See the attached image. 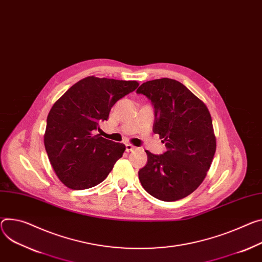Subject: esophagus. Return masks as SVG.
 Listing matches in <instances>:
<instances>
[{
    "label": "esophagus",
    "mask_w": 262,
    "mask_h": 262,
    "mask_svg": "<svg viewBox=\"0 0 262 262\" xmlns=\"http://www.w3.org/2000/svg\"><path fill=\"white\" fill-rule=\"evenodd\" d=\"M135 149H137V147H136L135 145H133V144H126V151H127V152L133 151V150H135Z\"/></svg>",
    "instance_id": "obj_1"
}]
</instances>
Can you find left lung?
Wrapping results in <instances>:
<instances>
[{"instance_id": "8db88e82", "label": "left lung", "mask_w": 262, "mask_h": 262, "mask_svg": "<svg viewBox=\"0 0 262 262\" xmlns=\"http://www.w3.org/2000/svg\"><path fill=\"white\" fill-rule=\"evenodd\" d=\"M137 93L151 100L156 115L152 130L167 148L160 156L146 150L147 164L139 170V180L158 200L184 199L203 183L216 150L210 112L191 91L174 79L146 81Z\"/></svg>"}]
</instances>
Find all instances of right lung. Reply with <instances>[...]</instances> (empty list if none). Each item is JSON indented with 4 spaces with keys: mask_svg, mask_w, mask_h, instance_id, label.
Returning <instances> with one entry per match:
<instances>
[{
    "mask_svg": "<svg viewBox=\"0 0 262 262\" xmlns=\"http://www.w3.org/2000/svg\"><path fill=\"white\" fill-rule=\"evenodd\" d=\"M139 85L136 80L85 77L53 104L43 135L45 148L60 182L83 190L100 184L125 150L122 143L95 135L113 105Z\"/></svg>",
    "mask_w": 262,
    "mask_h": 262,
    "instance_id": "obj_1",
    "label": "right lung"
}]
</instances>
